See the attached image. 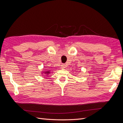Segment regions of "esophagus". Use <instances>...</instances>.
<instances>
[{"label": "esophagus", "instance_id": "34e87169", "mask_svg": "<svg viewBox=\"0 0 123 123\" xmlns=\"http://www.w3.org/2000/svg\"><path fill=\"white\" fill-rule=\"evenodd\" d=\"M66 67V65L65 64H62V65H61V68L62 69H64V68H65Z\"/></svg>", "mask_w": 123, "mask_h": 123}]
</instances>
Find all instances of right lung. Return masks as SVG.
I'll return each mask as SVG.
<instances>
[{
	"label": "right lung",
	"mask_w": 123,
	"mask_h": 123,
	"mask_svg": "<svg viewBox=\"0 0 123 123\" xmlns=\"http://www.w3.org/2000/svg\"><path fill=\"white\" fill-rule=\"evenodd\" d=\"M44 73H47V74H48V73H50V72H49V71H47V72H44Z\"/></svg>",
	"instance_id": "right-lung-1"
}]
</instances>
